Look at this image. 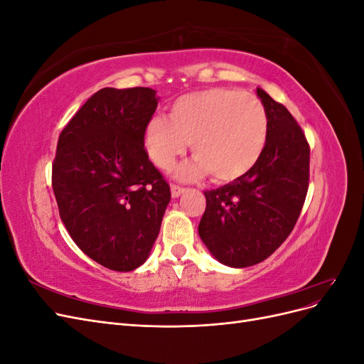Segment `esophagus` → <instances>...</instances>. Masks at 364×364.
Segmentation results:
<instances>
[{
	"label": "esophagus",
	"instance_id": "obj_1",
	"mask_svg": "<svg viewBox=\"0 0 364 364\" xmlns=\"http://www.w3.org/2000/svg\"><path fill=\"white\" fill-rule=\"evenodd\" d=\"M185 191V188H182V186L179 185H171V197L173 199H178V197Z\"/></svg>",
	"mask_w": 364,
	"mask_h": 364
}]
</instances>
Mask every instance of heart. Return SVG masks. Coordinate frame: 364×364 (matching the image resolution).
I'll return each instance as SVG.
<instances>
[{
  "label": "heart",
  "mask_w": 364,
  "mask_h": 364,
  "mask_svg": "<svg viewBox=\"0 0 364 364\" xmlns=\"http://www.w3.org/2000/svg\"><path fill=\"white\" fill-rule=\"evenodd\" d=\"M269 134V117L259 98L226 87L179 97L170 117L155 115L144 130L146 149L161 168H170L191 142L196 156L178 168L179 179L211 173L217 182L235 181L255 167Z\"/></svg>",
  "instance_id": "obj_1"
}]
</instances>
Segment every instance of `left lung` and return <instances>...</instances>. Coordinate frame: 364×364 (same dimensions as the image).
I'll list each match as a JSON object with an SVG mask.
<instances>
[{"label":"left lung","instance_id":"8db88e82","mask_svg":"<svg viewBox=\"0 0 364 364\" xmlns=\"http://www.w3.org/2000/svg\"><path fill=\"white\" fill-rule=\"evenodd\" d=\"M269 117L266 147L255 167L205 191L199 235L225 266L243 269L269 258L290 235L308 191L310 146L287 107L257 87Z\"/></svg>","mask_w":364,"mask_h":364}]
</instances>
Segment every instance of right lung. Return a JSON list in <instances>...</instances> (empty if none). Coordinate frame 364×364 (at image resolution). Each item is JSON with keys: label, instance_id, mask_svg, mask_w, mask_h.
Here are the masks:
<instances>
[{"label": "right lung", "instance_id": "right-lung-1", "mask_svg": "<svg viewBox=\"0 0 364 364\" xmlns=\"http://www.w3.org/2000/svg\"><path fill=\"white\" fill-rule=\"evenodd\" d=\"M158 100L150 87H103L58 141L51 182L62 222L83 253L115 272L146 262L171 197L144 149Z\"/></svg>", "mask_w": 364, "mask_h": 364}]
</instances>
